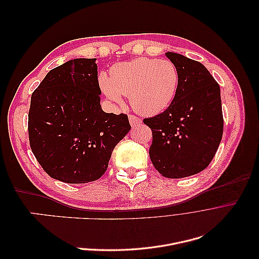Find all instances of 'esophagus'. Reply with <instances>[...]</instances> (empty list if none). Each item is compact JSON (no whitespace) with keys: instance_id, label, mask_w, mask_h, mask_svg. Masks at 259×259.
Wrapping results in <instances>:
<instances>
[{"instance_id":"1","label":"esophagus","mask_w":259,"mask_h":259,"mask_svg":"<svg viewBox=\"0 0 259 259\" xmlns=\"http://www.w3.org/2000/svg\"><path fill=\"white\" fill-rule=\"evenodd\" d=\"M128 120H130V123H131L132 126H137V125H139L140 123H142V120H140L139 117L133 115V114L128 115Z\"/></svg>"}]
</instances>
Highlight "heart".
Masks as SVG:
<instances>
[{
    "instance_id": "obj_1",
    "label": "heart",
    "mask_w": 259,
    "mask_h": 259,
    "mask_svg": "<svg viewBox=\"0 0 259 259\" xmlns=\"http://www.w3.org/2000/svg\"><path fill=\"white\" fill-rule=\"evenodd\" d=\"M107 97L119 104L128 96L131 107L143 115H155L174 100L179 75L175 65L167 59L136 58L113 66L109 77L100 76Z\"/></svg>"
}]
</instances>
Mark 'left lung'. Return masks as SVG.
<instances>
[{
  "label": "left lung",
  "mask_w": 259,
  "mask_h": 259,
  "mask_svg": "<svg viewBox=\"0 0 259 259\" xmlns=\"http://www.w3.org/2000/svg\"><path fill=\"white\" fill-rule=\"evenodd\" d=\"M179 84L166 110L144 123L152 131L151 162L167 178H183L205 169L221 144L224 131L221 89L201 62L166 53Z\"/></svg>",
  "instance_id": "8db88e82"
}]
</instances>
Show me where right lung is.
<instances>
[{"label": "right lung", "instance_id": "right-lung-1", "mask_svg": "<svg viewBox=\"0 0 259 259\" xmlns=\"http://www.w3.org/2000/svg\"><path fill=\"white\" fill-rule=\"evenodd\" d=\"M95 60L77 58L54 68L31 96V150L46 173L67 184L99 179L131 130L127 114L101 109Z\"/></svg>", "mask_w": 259, "mask_h": 259}]
</instances>
